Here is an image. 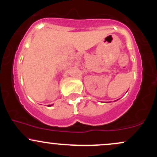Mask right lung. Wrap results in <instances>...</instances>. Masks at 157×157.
I'll return each mask as SVG.
<instances>
[{"mask_svg": "<svg viewBox=\"0 0 157 157\" xmlns=\"http://www.w3.org/2000/svg\"><path fill=\"white\" fill-rule=\"evenodd\" d=\"M48 106H51V105H48Z\"/></svg>", "mask_w": 157, "mask_h": 157, "instance_id": "1", "label": "right lung"}]
</instances>
